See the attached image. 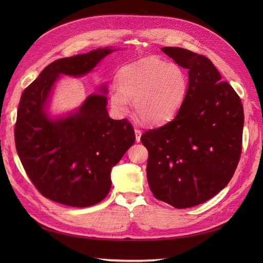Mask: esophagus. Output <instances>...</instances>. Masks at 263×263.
<instances>
[{"label":"esophagus","instance_id":"obj_1","mask_svg":"<svg viewBox=\"0 0 263 263\" xmlns=\"http://www.w3.org/2000/svg\"><path fill=\"white\" fill-rule=\"evenodd\" d=\"M135 136H136V141L139 142L140 137H141V130L138 129V128H135Z\"/></svg>","mask_w":263,"mask_h":263}]
</instances>
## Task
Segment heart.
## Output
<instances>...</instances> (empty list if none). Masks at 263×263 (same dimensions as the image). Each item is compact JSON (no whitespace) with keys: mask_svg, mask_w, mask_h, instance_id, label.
<instances>
[{"mask_svg":"<svg viewBox=\"0 0 263 263\" xmlns=\"http://www.w3.org/2000/svg\"><path fill=\"white\" fill-rule=\"evenodd\" d=\"M117 85L109 89V101L119 116L135 110L150 125H160L177 115L189 89V77L178 63L147 58L121 70Z\"/></svg>","mask_w":263,"mask_h":263,"instance_id":"heart-1","label":"heart"}]
</instances>
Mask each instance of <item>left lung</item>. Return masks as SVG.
Here are the masks:
<instances>
[{
  "mask_svg": "<svg viewBox=\"0 0 263 263\" xmlns=\"http://www.w3.org/2000/svg\"><path fill=\"white\" fill-rule=\"evenodd\" d=\"M161 50L189 70V89L176 117L140 138L149 153L147 179L158 200L193 208L233 178L241 153L243 107L209 58L179 47Z\"/></svg>",
  "mask_w": 263,
  "mask_h": 263,
  "instance_id": "obj_1",
  "label": "left lung"
}]
</instances>
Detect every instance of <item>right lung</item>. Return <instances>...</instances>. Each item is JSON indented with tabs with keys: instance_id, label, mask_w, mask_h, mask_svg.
Here are the masks:
<instances>
[{
	"instance_id": "obj_1",
	"label": "right lung",
	"mask_w": 263,
	"mask_h": 263,
	"mask_svg": "<svg viewBox=\"0 0 263 263\" xmlns=\"http://www.w3.org/2000/svg\"><path fill=\"white\" fill-rule=\"evenodd\" d=\"M115 50L105 47L55 60L22 94L15 145L27 176L51 201L87 208L104 200L112 168L136 139L127 119L108 116L105 83L72 112L55 117L48 112L60 76L83 77Z\"/></svg>"
}]
</instances>
